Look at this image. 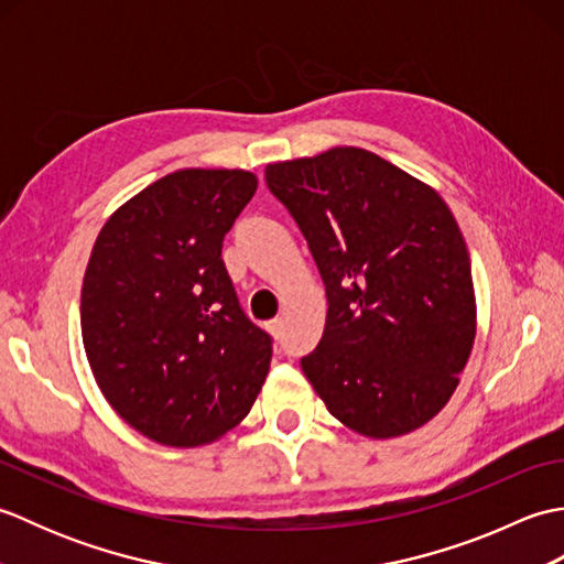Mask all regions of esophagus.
<instances>
[{
  "label": "esophagus",
  "mask_w": 564,
  "mask_h": 564,
  "mask_svg": "<svg viewBox=\"0 0 564 564\" xmlns=\"http://www.w3.org/2000/svg\"><path fill=\"white\" fill-rule=\"evenodd\" d=\"M269 332H271V337L281 339V337H283V319H281V317H279V319H271V322H269Z\"/></svg>",
  "instance_id": "esophagus-1"
}]
</instances>
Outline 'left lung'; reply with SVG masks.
Segmentation results:
<instances>
[{
  "instance_id": "8db88e82",
  "label": "left lung",
  "mask_w": 564,
  "mask_h": 564,
  "mask_svg": "<svg viewBox=\"0 0 564 564\" xmlns=\"http://www.w3.org/2000/svg\"><path fill=\"white\" fill-rule=\"evenodd\" d=\"M327 289L325 334L301 366L334 419L368 438L431 422L477 332L470 254L436 188L364 148L267 166Z\"/></svg>"
}]
</instances>
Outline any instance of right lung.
<instances>
[{
    "label": "right lung",
    "mask_w": 564,
    "mask_h": 564,
    "mask_svg": "<svg viewBox=\"0 0 564 564\" xmlns=\"http://www.w3.org/2000/svg\"><path fill=\"white\" fill-rule=\"evenodd\" d=\"M245 170H178L126 200L94 242L82 341L118 416L174 448L218 441L267 380L271 337L251 325L223 239L257 191Z\"/></svg>",
    "instance_id": "1"
}]
</instances>
